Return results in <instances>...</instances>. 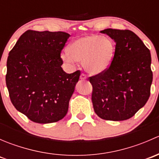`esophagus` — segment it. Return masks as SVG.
Masks as SVG:
<instances>
[{
	"mask_svg": "<svg viewBox=\"0 0 159 159\" xmlns=\"http://www.w3.org/2000/svg\"><path fill=\"white\" fill-rule=\"evenodd\" d=\"M86 78H87V77H86V75H84V73L81 74V76H80V79H81V80H86Z\"/></svg>",
	"mask_w": 159,
	"mask_h": 159,
	"instance_id": "obj_1",
	"label": "esophagus"
}]
</instances>
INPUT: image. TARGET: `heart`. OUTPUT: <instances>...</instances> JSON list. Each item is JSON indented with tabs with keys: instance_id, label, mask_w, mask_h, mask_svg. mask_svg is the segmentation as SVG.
<instances>
[{
	"instance_id": "obj_1",
	"label": "heart",
	"mask_w": 159,
	"mask_h": 159,
	"mask_svg": "<svg viewBox=\"0 0 159 159\" xmlns=\"http://www.w3.org/2000/svg\"><path fill=\"white\" fill-rule=\"evenodd\" d=\"M115 45L108 37L90 34L74 40L68 47V54L61 55L67 62L82 63L90 74L98 75L110 67L115 55Z\"/></svg>"
}]
</instances>
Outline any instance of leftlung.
<instances>
[{
	"label": "left lung",
	"instance_id": "1",
	"mask_svg": "<svg viewBox=\"0 0 159 159\" xmlns=\"http://www.w3.org/2000/svg\"><path fill=\"white\" fill-rule=\"evenodd\" d=\"M115 41L110 67L89 78L93 107L108 121L129 119L146 104L152 83L150 51L131 30L108 28L101 31Z\"/></svg>",
	"mask_w": 159,
	"mask_h": 159
}]
</instances>
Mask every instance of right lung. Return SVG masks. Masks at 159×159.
Here are the masks:
<instances>
[{"label":"right lung","mask_w":159,"mask_h":159,"mask_svg":"<svg viewBox=\"0 0 159 159\" xmlns=\"http://www.w3.org/2000/svg\"><path fill=\"white\" fill-rule=\"evenodd\" d=\"M70 34L28 30L9 52L6 84L14 108L40 124L66 115L81 71L67 74L61 53Z\"/></svg>","instance_id":"add662e5"}]
</instances>
